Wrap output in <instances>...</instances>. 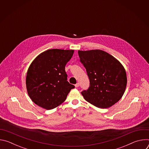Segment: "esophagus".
Segmentation results:
<instances>
[{"label":"esophagus","instance_id":"obj_1","mask_svg":"<svg viewBox=\"0 0 149 149\" xmlns=\"http://www.w3.org/2000/svg\"><path fill=\"white\" fill-rule=\"evenodd\" d=\"M79 86V83H77V84L75 85V87H77V88Z\"/></svg>","mask_w":149,"mask_h":149}]
</instances>
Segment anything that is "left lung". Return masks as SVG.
Returning <instances> with one entry per match:
<instances>
[{"mask_svg":"<svg viewBox=\"0 0 149 149\" xmlns=\"http://www.w3.org/2000/svg\"><path fill=\"white\" fill-rule=\"evenodd\" d=\"M86 68L90 87L81 92L84 99L95 107L107 109L118 102L127 86V75L121 63L101 50L78 51Z\"/></svg>","mask_w":149,"mask_h":149,"instance_id":"left-lung-1","label":"left lung"}]
</instances>
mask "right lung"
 <instances>
[{
	"instance_id": "right-lung-1",
	"label": "right lung",
	"mask_w": 149,
	"mask_h": 149,
	"mask_svg": "<svg viewBox=\"0 0 149 149\" xmlns=\"http://www.w3.org/2000/svg\"><path fill=\"white\" fill-rule=\"evenodd\" d=\"M74 50L52 49L39 54L29 66L26 85L29 96L39 107L53 109L64 102L75 86L65 70Z\"/></svg>"
}]
</instances>
